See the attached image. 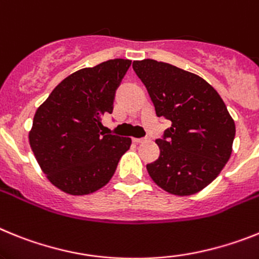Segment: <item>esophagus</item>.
Segmentation results:
<instances>
[{"label": "esophagus", "instance_id": "34e87169", "mask_svg": "<svg viewBox=\"0 0 259 259\" xmlns=\"http://www.w3.org/2000/svg\"><path fill=\"white\" fill-rule=\"evenodd\" d=\"M147 141H148L147 138H134V142L138 143V145H139V143H146Z\"/></svg>", "mask_w": 259, "mask_h": 259}]
</instances>
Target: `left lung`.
Returning <instances> with one entry per match:
<instances>
[{"instance_id": "8db88e82", "label": "left lung", "mask_w": 259, "mask_h": 259, "mask_svg": "<svg viewBox=\"0 0 259 259\" xmlns=\"http://www.w3.org/2000/svg\"><path fill=\"white\" fill-rule=\"evenodd\" d=\"M157 117L172 122L156 139L159 159L147 164L154 183L175 195L201 192L217 179L232 154L235 121L223 99L203 78L167 62H133Z\"/></svg>"}]
</instances>
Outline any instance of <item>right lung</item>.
<instances>
[{
  "mask_svg": "<svg viewBox=\"0 0 259 259\" xmlns=\"http://www.w3.org/2000/svg\"><path fill=\"white\" fill-rule=\"evenodd\" d=\"M132 65L114 58L66 76L35 116L28 134L40 168L56 188L86 195L109 183L132 138L105 134L102 117L113 111L114 92Z\"/></svg>",
  "mask_w": 259,
  "mask_h": 259,
  "instance_id": "right-lung-1",
  "label": "right lung"
}]
</instances>
